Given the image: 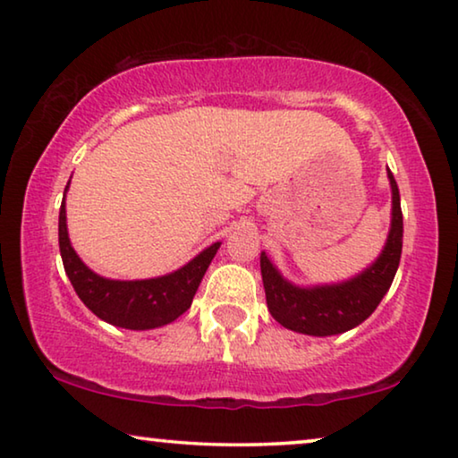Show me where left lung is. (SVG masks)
Segmentation results:
<instances>
[{
	"mask_svg": "<svg viewBox=\"0 0 458 458\" xmlns=\"http://www.w3.org/2000/svg\"><path fill=\"white\" fill-rule=\"evenodd\" d=\"M392 185V227L377 260L356 277L334 285L298 287L281 277V273L260 254V273L265 284L267 306L275 321L306 335H337L356 327L371 317L381 298L390 290L403 254V210L400 191L394 174L387 171Z\"/></svg>",
	"mask_w": 458,
	"mask_h": 458,
	"instance_id": "left-lung-1",
	"label": "left lung"
}]
</instances>
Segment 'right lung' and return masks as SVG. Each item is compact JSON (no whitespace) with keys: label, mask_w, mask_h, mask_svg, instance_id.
Returning <instances> with one entry per match:
<instances>
[{"label":"right lung","mask_w":458,"mask_h":458,"mask_svg":"<svg viewBox=\"0 0 458 458\" xmlns=\"http://www.w3.org/2000/svg\"><path fill=\"white\" fill-rule=\"evenodd\" d=\"M58 240L64 271L68 279H71L74 292L83 300L87 309L106 323L137 331L162 327V325L173 323L174 318L183 315L191 306V300L196 296L206 268L215 259L216 250L221 248L218 242L212 243L210 248L199 252L185 267L177 268L174 273L162 275V277L141 281H116L99 277L98 273H93L79 259L74 248L71 246L66 229L64 199H62L60 206Z\"/></svg>","instance_id":"obj_1"}]
</instances>
